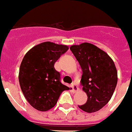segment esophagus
Returning a JSON list of instances; mask_svg holds the SVG:
<instances>
[{"label":"esophagus","instance_id":"esophagus-1","mask_svg":"<svg viewBox=\"0 0 132 132\" xmlns=\"http://www.w3.org/2000/svg\"><path fill=\"white\" fill-rule=\"evenodd\" d=\"M72 88H73V90L74 92H77V90H79L78 86H77V84H72Z\"/></svg>","mask_w":132,"mask_h":132}]
</instances>
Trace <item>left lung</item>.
Masks as SVG:
<instances>
[{"label":"left lung","instance_id":"8db88e82","mask_svg":"<svg viewBox=\"0 0 132 132\" xmlns=\"http://www.w3.org/2000/svg\"><path fill=\"white\" fill-rule=\"evenodd\" d=\"M82 70L81 84L88 96L85 104L79 107L93 113L105 106L113 95L118 74L114 62L104 51L89 43L70 46Z\"/></svg>","mask_w":132,"mask_h":132}]
</instances>
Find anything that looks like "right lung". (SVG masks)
Returning <instances> with one entry per match:
<instances>
[{"label":"right lung","mask_w":132,"mask_h":132,"mask_svg":"<svg viewBox=\"0 0 132 132\" xmlns=\"http://www.w3.org/2000/svg\"><path fill=\"white\" fill-rule=\"evenodd\" d=\"M68 50L65 45L46 42L31 48L20 66L19 79L24 96L30 104L46 111L57 104L61 93L68 90L61 82L55 63Z\"/></svg>","instance_id":"add662e5"}]
</instances>
